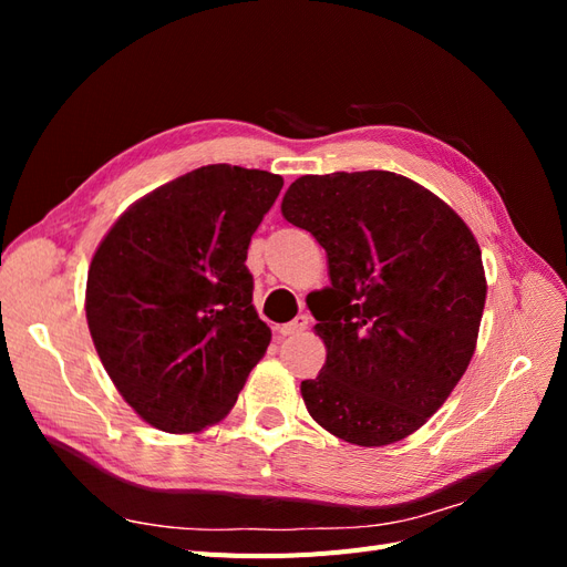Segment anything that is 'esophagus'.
Instances as JSON below:
<instances>
[{
	"label": "esophagus",
	"mask_w": 567,
	"mask_h": 567,
	"mask_svg": "<svg viewBox=\"0 0 567 567\" xmlns=\"http://www.w3.org/2000/svg\"><path fill=\"white\" fill-rule=\"evenodd\" d=\"M307 323H310V317H307V315H298L293 321L284 323L279 331H281V336H298V333H302V331L307 329Z\"/></svg>",
	"instance_id": "esophagus-1"
}]
</instances>
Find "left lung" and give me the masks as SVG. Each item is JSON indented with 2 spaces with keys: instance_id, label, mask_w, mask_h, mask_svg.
I'll return each instance as SVG.
<instances>
[{
  "instance_id": "8db88e82",
  "label": "left lung",
  "mask_w": 567,
  "mask_h": 567,
  "mask_svg": "<svg viewBox=\"0 0 567 567\" xmlns=\"http://www.w3.org/2000/svg\"><path fill=\"white\" fill-rule=\"evenodd\" d=\"M284 217L329 257L310 302L326 364L300 392L310 416L359 447L431 419L475 352L487 281L473 231L447 203L385 169L305 175Z\"/></svg>"
}]
</instances>
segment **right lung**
I'll use <instances>...</instances> for the list:
<instances>
[{
  "mask_svg": "<svg viewBox=\"0 0 567 567\" xmlns=\"http://www.w3.org/2000/svg\"><path fill=\"white\" fill-rule=\"evenodd\" d=\"M281 186L265 169L205 165L136 200L99 244L84 300L94 348L158 431L225 419L265 357L246 257Z\"/></svg>",
  "mask_w": 567,
  "mask_h": 567,
  "instance_id": "right-lung-1",
  "label": "right lung"
}]
</instances>
